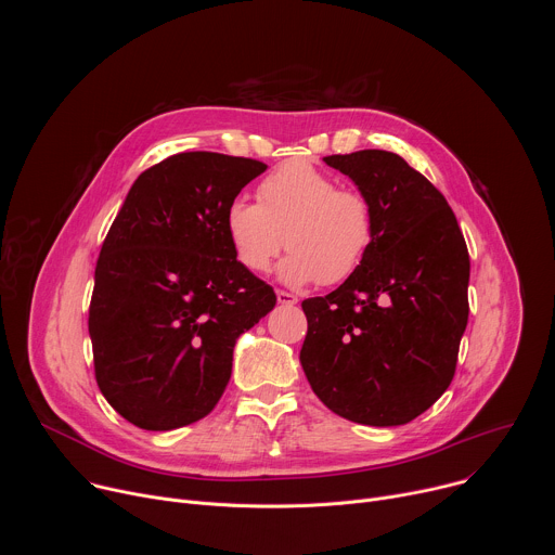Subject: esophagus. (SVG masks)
I'll use <instances>...</instances> for the list:
<instances>
[{"label":"esophagus","instance_id":"34e87169","mask_svg":"<svg viewBox=\"0 0 555 555\" xmlns=\"http://www.w3.org/2000/svg\"><path fill=\"white\" fill-rule=\"evenodd\" d=\"M276 300H279L281 305H296V302H298V298H296L294 294L283 292V289H279V292H276Z\"/></svg>","mask_w":555,"mask_h":555}]
</instances>
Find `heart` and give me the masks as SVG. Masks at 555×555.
I'll use <instances>...</instances> for the list:
<instances>
[{
    "label": "heart",
    "instance_id": "heart-1",
    "mask_svg": "<svg viewBox=\"0 0 555 555\" xmlns=\"http://www.w3.org/2000/svg\"><path fill=\"white\" fill-rule=\"evenodd\" d=\"M228 244L244 268L266 272L283 246L279 266L287 285H325L349 279L375 236L371 202L309 163L292 160L259 186V202L236 197L225 206Z\"/></svg>",
    "mask_w": 555,
    "mask_h": 555
}]
</instances>
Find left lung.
<instances>
[{
    "label": "left lung",
    "mask_w": 555,
    "mask_h": 555,
    "mask_svg": "<svg viewBox=\"0 0 555 555\" xmlns=\"http://www.w3.org/2000/svg\"><path fill=\"white\" fill-rule=\"evenodd\" d=\"M371 202L373 244L332 294L302 300L300 366L319 400L364 426H402L450 386L467 325L469 257L446 197L404 157L327 155Z\"/></svg>",
    "instance_id": "8db88e82"
}]
</instances>
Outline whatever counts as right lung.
Wrapping results in <instances>:
<instances>
[{
    "label": "right lung",
    "instance_id": "obj_1",
    "mask_svg": "<svg viewBox=\"0 0 555 555\" xmlns=\"http://www.w3.org/2000/svg\"><path fill=\"white\" fill-rule=\"evenodd\" d=\"M268 167L191 151L138 176L94 272L90 338L109 406L142 430L206 417L232 373V351L276 305L236 261L225 206Z\"/></svg>",
    "mask_w": 555,
    "mask_h": 555
}]
</instances>
